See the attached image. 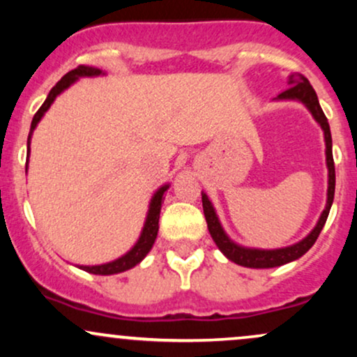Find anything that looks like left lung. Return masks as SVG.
Wrapping results in <instances>:
<instances>
[{
    "label": "left lung",
    "instance_id": "8db88e82",
    "mask_svg": "<svg viewBox=\"0 0 357 357\" xmlns=\"http://www.w3.org/2000/svg\"><path fill=\"white\" fill-rule=\"evenodd\" d=\"M290 87L284 90L282 93H278V99H296L304 102L307 109L312 112L315 121L321 124L324 129V137H326V155H327V167H329V190H327V206L322 211L321 220H319L317 227L310 231V235L298 243L292 245V247L280 248V250H253V248H243L235 245L228 238L227 233L221 228L218 216H216L215 210H213L210 199L206 195L202 196L203 202V211L204 218H206L208 230H210L211 238L215 240L216 247H218L223 255L230 258L231 261L241 265V267L248 268H272V267H280V265L289 264V261L297 260L304 255L305 252H309L310 247L315 243V240L321 235L324 225H326L327 216H329L331 206L334 202V191H335V169H334V158H333V137H331V129L329 122H327L326 114L322 112L321 104H319L317 93L312 89V85L309 84V80L304 75L298 73L297 77H290Z\"/></svg>",
    "mask_w": 357,
    "mask_h": 357
}]
</instances>
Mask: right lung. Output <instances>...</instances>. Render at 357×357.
Here are the masks:
<instances>
[{"mask_svg":"<svg viewBox=\"0 0 357 357\" xmlns=\"http://www.w3.org/2000/svg\"><path fill=\"white\" fill-rule=\"evenodd\" d=\"M100 70L99 68H93V67H85V65H80V67L73 68L67 73V75H63L61 79L56 82L55 87L50 90V93H48V97L45 99V102L42 104V107L36 110V114L33 116V121H31V127H30V134H28V154H30V139H31V132H33V129L36 127V124L40 122V119L43 117V114L47 112L48 107L52 105V102L55 100V97L59 96L60 92H63L65 89L70 87V84H73L79 77H92V75H100ZM167 184L166 186L159 188L158 191H155V195L153 196V199H151V206H149V213H147V218H146V225L144 228H142V233L141 236H139L137 243L134 245V248L130 250V252H127L124 257L117 258V260L110 261V264H104V265H93V267H84L82 265V270H85V272L89 273H96V275H112V273H121V272H126V270L132 268L134 265H137L139 261L144 258L147 253H149V250L153 248L154 245V240L155 236H158V230H159V211H161V203H162V195H165V191L167 190Z\"/></svg>","mask_w":357,"mask_h":357,"instance_id":"obj_1","label":"right lung"}]
</instances>
